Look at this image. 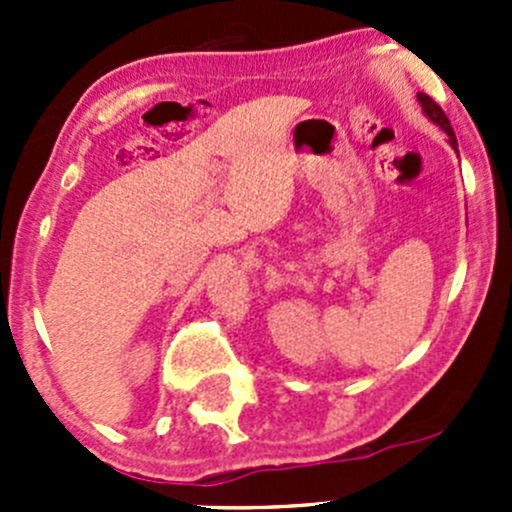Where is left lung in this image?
<instances>
[{
  "label": "left lung",
  "mask_w": 512,
  "mask_h": 512,
  "mask_svg": "<svg viewBox=\"0 0 512 512\" xmlns=\"http://www.w3.org/2000/svg\"><path fill=\"white\" fill-rule=\"evenodd\" d=\"M416 96H418V103H421L423 113H426V116L431 118V121L436 123L438 128H443V133H446V136H448V141H451V146L456 148V146H458V143H456V133H453L451 121H448V116H446V113H443V108L438 106V103L433 101L431 96H426V94H416Z\"/></svg>",
  "instance_id": "left-lung-1"
}]
</instances>
